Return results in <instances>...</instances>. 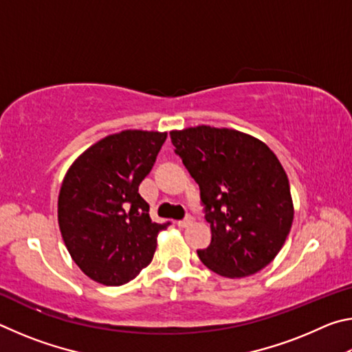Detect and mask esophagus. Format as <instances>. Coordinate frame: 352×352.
<instances>
[{"mask_svg":"<svg viewBox=\"0 0 352 352\" xmlns=\"http://www.w3.org/2000/svg\"><path fill=\"white\" fill-rule=\"evenodd\" d=\"M192 222H194V217L192 216H186L183 220H178L177 225L180 226V228H188L189 225H192Z\"/></svg>","mask_w":352,"mask_h":352,"instance_id":"obj_1","label":"esophagus"}]
</instances>
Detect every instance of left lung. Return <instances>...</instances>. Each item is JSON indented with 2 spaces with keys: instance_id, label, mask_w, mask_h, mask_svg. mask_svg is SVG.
Segmentation results:
<instances>
[{
  "instance_id": "8db88e82",
  "label": "left lung",
  "mask_w": 352,
  "mask_h": 352,
  "mask_svg": "<svg viewBox=\"0 0 352 352\" xmlns=\"http://www.w3.org/2000/svg\"><path fill=\"white\" fill-rule=\"evenodd\" d=\"M170 138L206 206L211 243L197 252L200 261L225 278L261 272L283 248L295 212L276 155L233 129L188 127Z\"/></svg>"
}]
</instances>
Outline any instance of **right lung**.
I'll list each match as a JSON object with an SVG mask.
<instances>
[{
	"instance_id": "add662e5",
	"label": "right lung",
	"mask_w": 352,
	"mask_h": 352,
	"mask_svg": "<svg viewBox=\"0 0 352 352\" xmlns=\"http://www.w3.org/2000/svg\"><path fill=\"white\" fill-rule=\"evenodd\" d=\"M168 132L122 130L94 142L63 177L57 201L65 247L85 275L122 285L151 264L160 231L138 188Z\"/></svg>"
}]
</instances>
